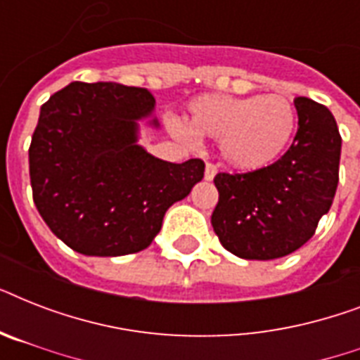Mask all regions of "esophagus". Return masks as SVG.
Returning <instances> with one entry per match:
<instances>
[{
	"label": "esophagus",
	"instance_id": "esophagus-1",
	"mask_svg": "<svg viewBox=\"0 0 360 360\" xmlns=\"http://www.w3.org/2000/svg\"><path fill=\"white\" fill-rule=\"evenodd\" d=\"M217 172H219V168H217L213 162H205V179H207V181L214 179Z\"/></svg>",
	"mask_w": 360,
	"mask_h": 360
}]
</instances>
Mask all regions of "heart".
<instances>
[{
    "label": "heart",
    "mask_w": 360,
    "mask_h": 360,
    "mask_svg": "<svg viewBox=\"0 0 360 360\" xmlns=\"http://www.w3.org/2000/svg\"><path fill=\"white\" fill-rule=\"evenodd\" d=\"M297 110L280 95H203L188 104V121L169 120L172 134L186 143L198 136L220 140V153L240 172L278 162L297 132Z\"/></svg>",
    "instance_id": "1"
}]
</instances>
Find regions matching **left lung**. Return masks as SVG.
<instances>
[{
    "mask_svg": "<svg viewBox=\"0 0 360 360\" xmlns=\"http://www.w3.org/2000/svg\"><path fill=\"white\" fill-rule=\"evenodd\" d=\"M295 108L299 129L278 162L214 177L211 224L226 250L243 259H276L301 248L335 200L342 149L335 117L307 97H297Z\"/></svg>",
    "mask_w": 360,
    "mask_h": 360,
    "instance_id": "8db88e82",
    "label": "left lung"
}]
</instances>
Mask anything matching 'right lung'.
I'll return each mask as SVG.
<instances>
[{"instance_id": "add662e5", "label": "right lung", "mask_w": 360, "mask_h": 360, "mask_svg": "<svg viewBox=\"0 0 360 360\" xmlns=\"http://www.w3.org/2000/svg\"><path fill=\"white\" fill-rule=\"evenodd\" d=\"M153 108L146 87L112 82H72L41 106L30 146L33 202L72 250L103 257L143 250L169 205L202 181L200 158L172 164L136 143V121Z\"/></svg>"}]
</instances>
